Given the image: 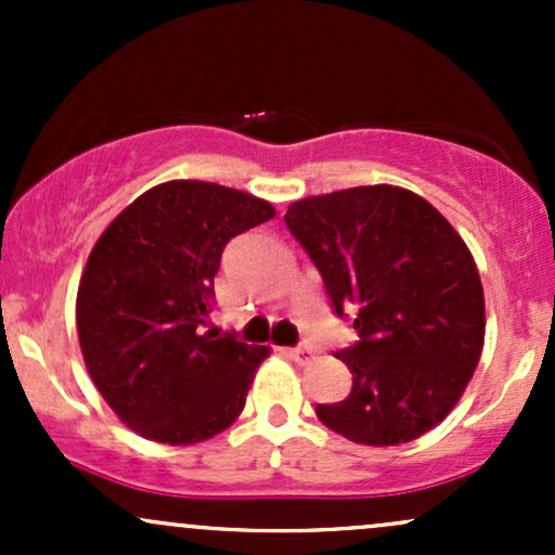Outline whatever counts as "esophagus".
<instances>
[{
  "label": "esophagus",
  "mask_w": 555,
  "mask_h": 555,
  "mask_svg": "<svg viewBox=\"0 0 555 555\" xmlns=\"http://www.w3.org/2000/svg\"><path fill=\"white\" fill-rule=\"evenodd\" d=\"M289 354H292V360H297L299 365H305V362H310L315 358V349L308 347V344H302V347L289 349Z\"/></svg>",
  "instance_id": "esophagus-1"
}]
</instances>
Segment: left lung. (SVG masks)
<instances>
[{
	"label": "left lung",
	"instance_id": "1",
	"mask_svg": "<svg viewBox=\"0 0 555 555\" xmlns=\"http://www.w3.org/2000/svg\"><path fill=\"white\" fill-rule=\"evenodd\" d=\"M286 227L321 271L360 341L336 354L352 391L315 415L362 446L410 443L436 428L473 378L486 341L475 258L425 197L393 184L289 203Z\"/></svg>",
	"mask_w": 555,
	"mask_h": 555
}]
</instances>
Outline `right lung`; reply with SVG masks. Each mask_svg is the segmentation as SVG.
Instances as JSON below:
<instances>
[{
	"label": "right lung",
	"mask_w": 555,
	"mask_h": 555,
	"mask_svg": "<svg viewBox=\"0 0 555 555\" xmlns=\"http://www.w3.org/2000/svg\"><path fill=\"white\" fill-rule=\"evenodd\" d=\"M273 216L263 197L171 180L135 197L95 240L75 302L82 360L138 436L190 446L240 417L271 349L203 328L224 245Z\"/></svg>",
	"instance_id": "right-lung-1"
}]
</instances>
